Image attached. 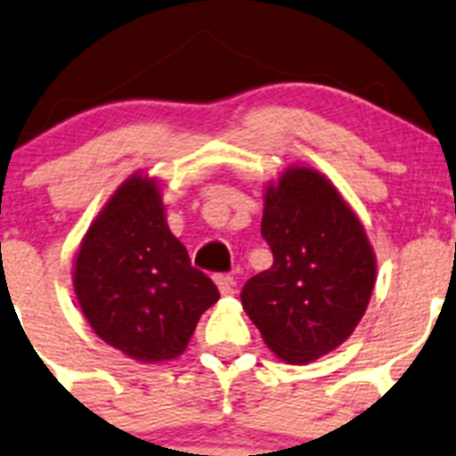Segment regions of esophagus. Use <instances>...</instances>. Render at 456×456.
Wrapping results in <instances>:
<instances>
[{
	"label": "esophagus",
	"instance_id": "1",
	"mask_svg": "<svg viewBox=\"0 0 456 456\" xmlns=\"http://www.w3.org/2000/svg\"><path fill=\"white\" fill-rule=\"evenodd\" d=\"M216 284H218V291L223 293V296H232L233 287H236L232 275H216Z\"/></svg>",
	"mask_w": 456,
	"mask_h": 456
}]
</instances>
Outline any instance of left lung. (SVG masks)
Returning <instances> with one entry per match:
<instances>
[{"mask_svg": "<svg viewBox=\"0 0 456 456\" xmlns=\"http://www.w3.org/2000/svg\"><path fill=\"white\" fill-rule=\"evenodd\" d=\"M262 236L273 265L240 293L266 346L287 364H309L346 342L377 280L366 229L338 187L293 165L265 187Z\"/></svg>", "mask_w": 456, "mask_h": 456, "instance_id": "1", "label": "left lung"}]
</instances>
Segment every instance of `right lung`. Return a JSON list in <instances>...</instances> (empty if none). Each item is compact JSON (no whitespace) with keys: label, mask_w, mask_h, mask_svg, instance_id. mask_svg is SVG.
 Wrapping results in <instances>:
<instances>
[{"label":"right lung","mask_w":456,"mask_h":456,"mask_svg":"<svg viewBox=\"0 0 456 456\" xmlns=\"http://www.w3.org/2000/svg\"><path fill=\"white\" fill-rule=\"evenodd\" d=\"M72 284L92 330L142 364L183 355L200 315L220 297L169 232L160 183L145 172L123 181L92 220Z\"/></svg>","instance_id":"1"}]
</instances>
